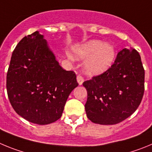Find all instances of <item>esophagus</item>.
<instances>
[{
    "label": "esophagus",
    "instance_id": "34e87169",
    "mask_svg": "<svg viewBox=\"0 0 152 152\" xmlns=\"http://www.w3.org/2000/svg\"><path fill=\"white\" fill-rule=\"evenodd\" d=\"M76 79H77V82L79 83V86L83 85V82H84V78L81 76V75H78L77 77H76Z\"/></svg>",
    "mask_w": 152,
    "mask_h": 152
}]
</instances>
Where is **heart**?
<instances>
[{"mask_svg": "<svg viewBox=\"0 0 152 152\" xmlns=\"http://www.w3.org/2000/svg\"><path fill=\"white\" fill-rule=\"evenodd\" d=\"M78 58L85 59V69L90 74H100L112 66L116 57V50L111 44L101 40H90L75 49Z\"/></svg>", "mask_w": 152, "mask_h": 152, "instance_id": "1", "label": "heart"}]
</instances>
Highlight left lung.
Masks as SVG:
<instances>
[{
  "label": "left lung",
  "instance_id": "obj_1",
  "mask_svg": "<svg viewBox=\"0 0 152 152\" xmlns=\"http://www.w3.org/2000/svg\"><path fill=\"white\" fill-rule=\"evenodd\" d=\"M145 70L133 48H124L104 73L83 83L88 98L87 117L95 124L113 125L136 111L145 90Z\"/></svg>",
  "mask_w": 152,
  "mask_h": 152
}]
</instances>
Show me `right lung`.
<instances>
[{"label": "right lung", "instance_id": "obj_1", "mask_svg": "<svg viewBox=\"0 0 152 152\" xmlns=\"http://www.w3.org/2000/svg\"><path fill=\"white\" fill-rule=\"evenodd\" d=\"M76 75L59 65L44 35L25 36L12 54L7 73V91L15 111L33 124L46 125L62 116Z\"/></svg>", "mask_w": 152, "mask_h": 152}]
</instances>
